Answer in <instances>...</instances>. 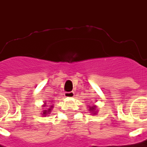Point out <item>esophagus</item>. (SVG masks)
Returning <instances> with one entry per match:
<instances>
[{"label":"esophagus","mask_w":147,"mask_h":147,"mask_svg":"<svg viewBox=\"0 0 147 147\" xmlns=\"http://www.w3.org/2000/svg\"><path fill=\"white\" fill-rule=\"evenodd\" d=\"M74 92L71 91V92H65V98H74Z\"/></svg>","instance_id":"34e87169"}]
</instances>
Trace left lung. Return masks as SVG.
Masks as SVG:
<instances>
[{"mask_svg": "<svg viewBox=\"0 0 147 147\" xmlns=\"http://www.w3.org/2000/svg\"><path fill=\"white\" fill-rule=\"evenodd\" d=\"M88 108H89L90 113L94 114V115L98 113V107L95 106V105H93V106H88Z\"/></svg>", "mask_w": 147, "mask_h": 147, "instance_id": "obj_1", "label": "left lung"}]
</instances>
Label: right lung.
I'll list each match as a JSON object with an SVG mask.
<instances>
[{
  "mask_svg": "<svg viewBox=\"0 0 147 147\" xmlns=\"http://www.w3.org/2000/svg\"><path fill=\"white\" fill-rule=\"evenodd\" d=\"M49 107V108L48 109H45V107ZM42 107H44L43 108V111H42V113H41V114H42V116H47V115H49V113H51V111H52V109L53 108V104H48L47 105V103H44V105L42 106Z\"/></svg>",
  "mask_w": 147,
  "mask_h": 147,
  "instance_id": "1",
  "label": "right lung"
}]
</instances>
